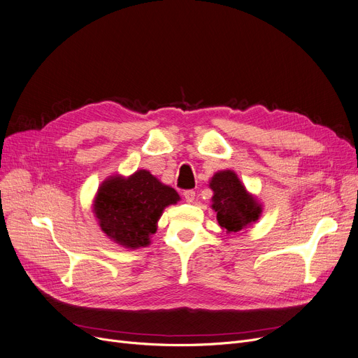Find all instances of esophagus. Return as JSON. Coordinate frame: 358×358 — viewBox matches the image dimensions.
<instances>
[{"label": "esophagus", "instance_id": "1", "mask_svg": "<svg viewBox=\"0 0 358 358\" xmlns=\"http://www.w3.org/2000/svg\"><path fill=\"white\" fill-rule=\"evenodd\" d=\"M194 197H196V193L193 190H187L184 192V199L187 203H193L194 201Z\"/></svg>", "mask_w": 358, "mask_h": 358}]
</instances>
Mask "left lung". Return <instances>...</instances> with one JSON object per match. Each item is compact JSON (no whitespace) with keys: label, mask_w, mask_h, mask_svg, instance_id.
<instances>
[{"label":"left lung","mask_w":358,"mask_h":358,"mask_svg":"<svg viewBox=\"0 0 358 358\" xmlns=\"http://www.w3.org/2000/svg\"><path fill=\"white\" fill-rule=\"evenodd\" d=\"M213 192L210 208L216 212L219 227L227 234L247 229L262 215V204L251 194L232 169L213 174L209 181Z\"/></svg>","instance_id":"8db88e82"}]
</instances>
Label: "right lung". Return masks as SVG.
<instances>
[{
  "mask_svg": "<svg viewBox=\"0 0 358 358\" xmlns=\"http://www.w3.org/2000/svg\"><path fill=\"white\" fill-rule=\"evenodd\" d=\"M180 200L173 187L148 169H138L129 177L116 174L106 178L94 197L92 213L108 239L136 250L149 245L164 209Z\"/></svg>",
  "mask_w": 358,
  "mask_h": 358,
  "instance_id": "obj_1",
  "label": "right lung"
}]
</instances>
